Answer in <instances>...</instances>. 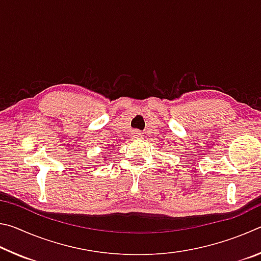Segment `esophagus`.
<instances>
[{
    "label": "esophagus",
    "instance_id": "obj_1",
    "mask_svg": "<svg viewBox=\"0 0 261 261\" xmlns=\"http://www.w3.org/2000/svg\"><path fill=\"white\" fill-rule=\"evenodd\" d=\"M141 132L140 131H134V134H132V138L134 139H140L141 138Z\"/></svg>",
    "mask_w": 261,
    "mask_h": 261
}]
</instances>
